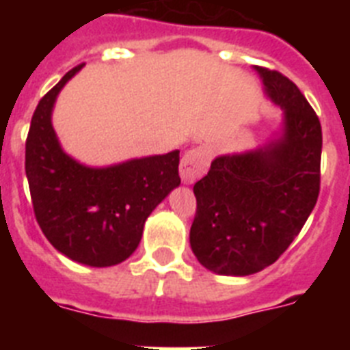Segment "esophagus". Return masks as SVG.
<instances>
[{"instance_id": "1", "label": "esophagus", "mask_w": 350, "mask_h": 350, "mask_svg": "<svg viewBox=\"0 0 350 350\" xmlns=\"http://www.w3.org/2000/svg\"><path fill=\"white\" fill-rule=\"evenodd\" d=\"M210 165V148L196 147L184 154L180 161V178L184 184H193L196 178L205 175Z\"/></svg>"}]
</instances>
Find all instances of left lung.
I'll list each match as a JSON object with an SVG mask.
<instances>
[{"label":"left lung","mask_w":350,"mask_h":350,"mask_svg":"<svg viewBox=\"0 0 350 350\" xmlns=\"http://www.w3.org/2000/svg\"><path fill=\"white\" fill-rule=\"evenodd\" d=\"M254 70L268 100L282 108L280 131L261 147L217 156L193 189L198 206L191 249L206 270L231 277L273 265L319 196V117L287 77Z\"/></svg>","instance_id":"obj_1"}]
</instances>
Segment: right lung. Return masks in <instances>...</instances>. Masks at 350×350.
<instances>
[{
	"instance_id": "1",
	"label": "right lung",
	"mask_w": 350,
	"mask_h": 350,
	"mask_svg": "<svg viewBox=\"0 0 350 350\" xmlns=\"http://www.w3.org/2000/svg\"><path fill=\"white\" fill-rule=\"evenodd\" d=\"M82 66L68 71L40 100L26 140V177L36 221L54 249L71 261L105 268L137 250L147 217L178 187V150L101 168L64 152L52 110Z\"/></svg>"
}]
</instances>
